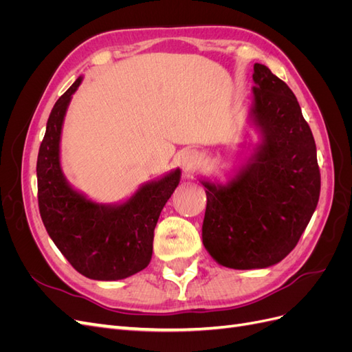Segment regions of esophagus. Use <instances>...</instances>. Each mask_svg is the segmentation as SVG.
Here are the masks:
<instances>
[{
	"mask_svg": "<svg viewBox=\"0 0 352 352\" xmlns=\"http://www.w3.org/2000/svg\"><path fill=\"white\" fill-rule=\"evenodd\" d=\"M197 160H198V155H197L195 151H190V150L185 151L182 154V157H180V166H182L186 170H189V168H192L195 166Z\"/></svg>",
	"mask_w": 352,
	"mask_h": 352,
	"instance_id": "1",
	"label": "esophagus"
}]
</instances>
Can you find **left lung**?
Instances as JSON below:
<instances>
[{"mask_svg": "<svg viewBox=\"0 0 352 352\" xmlns=\"http://www.w3.org/2000/svg\"><path fill=\"white\" fill-rule=\"evenodd\" d=\"M248 123L258 133L226 182L201 179L207 208L202 243L220 265L265 269L300 241L320 197V170L310 126L287 85L254 65Z\"/></svg>", "mask_w": 352, "mask_h": 352, "instance_id": "obj_1", "label": "left lung"}]
</instances>
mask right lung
I'll list each match as a JSON object with an SVG mask.
<instances>
[{
    "instance_id": "obj_1",
    "label": "right lung",
    "mask_w": 352,
    "mask_h": 352,
    "mask_svg": "<svg viewBox=\"0 0 352 352\" xmlns=\"http://www.w3.org/2000/svg\"><path fill=\"white\" fill-rule=\"evenodd\" d=\"M82 80H74L48 117L36 162L39 212L50 238L80 274L120 280L150 264L154 229L180 182V168L142 184L114 204H101L74 189L63 173L60 142L72 95Z\"/></svg>"
}]
</instances>
